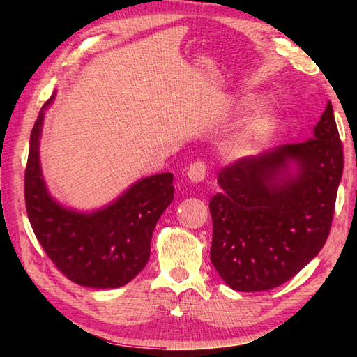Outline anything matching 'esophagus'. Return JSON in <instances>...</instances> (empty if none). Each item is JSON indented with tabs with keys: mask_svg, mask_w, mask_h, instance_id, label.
<instances>
[{
	"mask_svg": "<svg viewBox=\"0 0 357 357\" xmlns=\"http://www.w3.org/2000/svg\"><path fill=\"white\" fill-rule=\"evenodd\" d=\"M204 176H206V164L202 160L193 162L189 167V170H187V178H189L192 183H202Z\"/></svg>",
	"mask_w": 357,
	"mask_h": 357,
	"instance_id": "esophagus-1",
	"label": "esophagus"
}]
</instances>
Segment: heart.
<instances>
[{"label":"heart","mask_w":357,"mask_h":357,"mask_svg":"<svg viewBox=\"0 0 357 357\" xmlns=\"http://www.w3.org/2000/svg\"><path fill=\"white\" fill-rule=\"evenodd\" d=\"M275 118L271 104H261L257 107L249 118L239 126L234 135L229 140V148L238 153H247L253 148L259 146L271 137L274 130Z\"/></svg>","instance_id":"obj_1"}]
</instances>
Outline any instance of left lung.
<instances>
[{"label":"left lung","instance_id":"obj_1","mask_svg":"<svg viewBox=\"0 0 357 357\" xmlns=\"http://www.w3.org/2000/svg\"><path fill=\"white\" fill-rule=\"evenodd\" d=\"M343 173L332 104L304 143L282 144L223 168L211 198V261L236 291L273 289L323 249Z\"/></svg>","mask_w":357,"mask_h":357}]
</instances>
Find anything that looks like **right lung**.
<instances>
[{"instance_id": "add662e5", "label": "right lung", "mask_w": 357, "mask_h": 357, "mask_svg": "<svg viewBox=\"0 0 357 357\" xmlns=\"http://www.w3.org/2000/svg\"><path fill=\"white\" fill-rule=\"evenodd\" d=\"M48 99L29 138L25 203L42 249L69 280L89 288H119L146 266L151 238L173 202L172 173L138 179L107 206L83 213L59 204L42 176L39 143Z\"/></svg>"}]
</instances>
